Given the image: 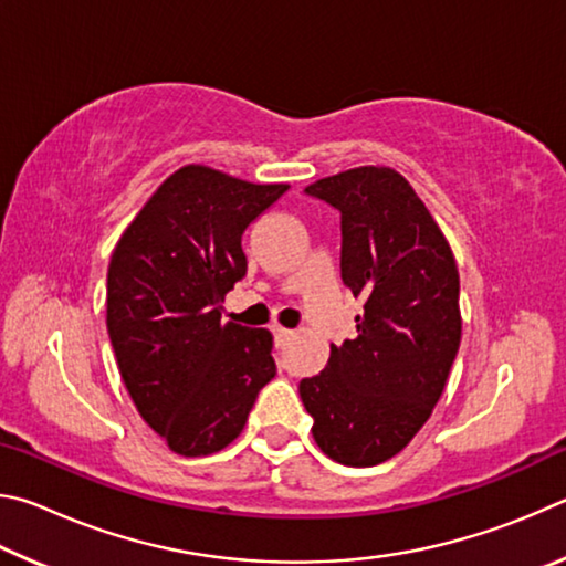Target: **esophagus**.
I'll list each match as a JSON object with an SVG mask.
<instances>
[{"label":"esophagus","mask_w":566,"mask_h":566,"mask_svg":"<svg viewBox=\"0 0 566 566\" xmlns=\"http://www.w3.org/2000/svg\"><path fill=\"white\" fill-rule=\"evenodd\" d=\"M294 337V332L292 329H284V327H274V342H276V347H284L286 342H290Z\"/></svg>","instance_id":"1"}]
</instances>
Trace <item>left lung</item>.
<instances>
[{
  "instance_id": "left-lung-1",
  "label": "left lung",
  "mask_w": 566,
  "mask_h": 566,
  "mask_svg": "<svg viewBox=\"0 0 566 566\" xmlns=\"http://www.w3.org/2000/svg\"><path fill=\"white\" fill-rule=\"evenodd\" d=\"M342 214V282L364 302L357 337L300 381L314 442L375 467L405 449L442 397L462 342L459 272L442 229L391 167H354L304 189Z\"/></svg>"
}]
</instances>
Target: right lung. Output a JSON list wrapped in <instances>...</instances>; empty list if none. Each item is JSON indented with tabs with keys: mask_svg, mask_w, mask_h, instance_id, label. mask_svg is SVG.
I'll return each instance as SVG.
<instances>
[{
	"mask_svg": "<svg viewBox=\"0 0 566 566\" xmlns=\"http://www.w3.org/2000/svg\"><path fill=\"white\" fill-rule=\"evenodd\" d=\"M286 189L187 165L112 252L107 329L119 375L142 419L181 457L232 444L276 375L272 332L222 322V302L247 274L244 229Z\"/></svg>",
	"mask_w": 566,
	"mask_h": 566,
	"instance_id": "right-lung-1",
	"label": "right lung"
}]
</instances>
